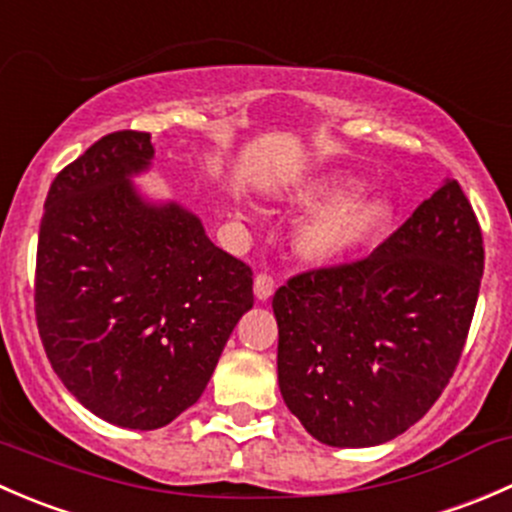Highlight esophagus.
Listing matches in <instances>:
<instances>
[{
    "label": "esophagus",
    "mask_w": 512,
    "mask_h": 512,
    "mask_svg": "<svg viewBox=\"0 0 512 512\" xmlns=\"http://www.w3.org/2000/svg\"><path fill=\"white\" fill-rule=\"evenodd\" d=\"M272 292H275V280H272L270 275H265V272H260V275L255 277V297H257V302H267V299L272 297Z\"/></svg>",
    "instance_id": "esophagus-1"
}]
</instances>
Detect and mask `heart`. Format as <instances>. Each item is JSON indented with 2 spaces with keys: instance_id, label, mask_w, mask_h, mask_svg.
Segmentation results:
<instances>
[{
  "instance_id": "obj_1",
  "label": "heart",
  "mask_w": 512,
  "mask_h": 512,
  "mask_svg": "<svg viewBox=\"0 0 512 512\" xmlns=\"http://www.w3.org/2000/svg\"><path fill=\"white\" fill-rule=\"evenodd\" d=\"M352 173H329L294 193L292 205L309 213L292 237V250L309 267H337L384 242L396 223L389 193H364Z\"/></svg>"
}]
</instances>
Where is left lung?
Masks as SVG:
<instances>
[{"mask_svg":"<svg viewBox=\"0 0 512 512\" xmlns=\"http://www.w3.org/2000/svg\"><path fill=\"white\" fill-rule=\"evenodd\" d=\"M480 277L483 237L456 180L366 260L292 277L272 297L287 409L334 448L401 436L453 376Z\"/></svg>","mask_w":512,"mask_h":512,"instance_id":"8db88e82","label":"left lung"}]
</instances>
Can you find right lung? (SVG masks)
Returning <instances> with one entry per match:
<instances>
[{"label":"right lung","instance_id":"obj_1","mask_svg":"<svg viewBox=\"0 0 512 512\" xmlns=\"http://www.w3.org/2000/svg\"><path fill=\"white\" fill-rule=\"evenodd\" d=\"M151 133L96 141L51 183L36 250V327L66 389L121 428L168 426L200 399L242 314L252 270L195 213L133 183Z\"/></svg>","mask_w":512,"mask_h":512}]
</instances>
